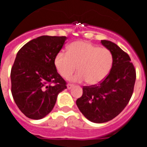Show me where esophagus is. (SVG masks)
<instances>
[{
    "label": "esophagus",
    "mask_w": 147,
    "mask_h": 147,
    "mask_svg": "<svg viewBox=\"0 0 147 147\" xmlns=\"http://www.w3.org/2000/svg\"><path fill=\"white\" fill-rule=\"evenodd\" d=\"M73 87H74V84H67V88L69 89V90H70V89L72 88Z\"/></svg>",
    "instance_id": "1"
}]
</instances>
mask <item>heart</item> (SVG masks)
<instances>
[{
  "instance_id": "obj_1",
  "label": "heart",
  "mask_w": 147,
  "mask_h": 147,
  "mask_svg": "<svg viewBox=\"0 0 147 147\" xmlns=\"http://www.w3.org/2000/svg\"><path fill=\"white\" fill-rule=\"evenodd\" d=\"M54 63L57 71L63 78H69L78 66L79 71L71 80L86 81L88 84L95 85L108 76L113 66V55L108 49L87 41H76L68 46L67 53H57Z\"/></svg>"
}]
</instances>
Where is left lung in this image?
Listing matches in <instances>:
<instances>
[{
  "instance_id": "obj_1",
  "label": "left lung",
  "mask_w": 147,
  "mask_h": 147,
  "mask_svg": "<svg viewBox=\"0 0 147 147\" xmlns=\"http://www.w3.org/2000/svg\"><path fill=\"white\" fill-rule=\"evenodd\" d=\"M101 42L113 55L111 70L100 83L84 86L83 94L76 101L83 115L96 123L110 121L123 111L132 96L136 79V70L129 55L114 42Z\"/></svg>"
}]
</instances>
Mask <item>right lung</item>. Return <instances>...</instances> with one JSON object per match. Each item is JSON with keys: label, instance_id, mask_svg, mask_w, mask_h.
I'll use <instances>...</instances> for the list:
<instances>
[{"label": "right lung", "instance_id": "obj_1", "mask_svg": "<svg viewBox=\"0 0 147 147\" xmlns=\"http://www.w3.org/2000/svg\"><path fill=\"white\" fill-rule=\"evenodd\" d=\"M66 36H42L26 43L17 53L11 69V92L27 117L39 119L49 114L66 81L57 71L55 57Z\"/></svg>", "mask_w": 147, "mask_h": 147}]
</instances>
